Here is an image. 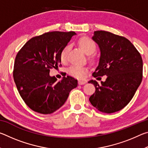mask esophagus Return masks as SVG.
<instances>
[{
  "label": "esophagus",
  "mask_w": 148,
  "mask_h": 148,
  "mask_svg": "<svg viewBox=\"0 0 148 148\" xmlns=\"http://www.w3.org/2000/svg\"><path fill=\"white\" fill-rule=\"evenodd\" d=\"M87 82V81H86V80H79L78 81V84L79 85H83V84H85Z\"/></svg>",
  "instance_id": "34e87169"
}]
</instances>
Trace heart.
<instances>
[{
	"instance_id": "1",
	"label": "heart",
	"mask_w": 148,
	"mask_h": 148,
	"mask_svg": "<svg viewBox=\"0 0 148 148\" xmlns=\"http://www.w3.org/2000/svg\"><path fill=\"white\" fill-rule=\"evenodd\" d=\"M78 44L81 49L87 55L93 53L96 50L97 46L95 42L89 37L82 36L78 40ZM70 50V46L67 45L62 49L61 53V59L62 62H65L67 60L68 53ZM69 73L71 76L76 78H84L87 73V69L86 67H82L77 65H72L69 69Z\"/></svg>"
}]
</instances>
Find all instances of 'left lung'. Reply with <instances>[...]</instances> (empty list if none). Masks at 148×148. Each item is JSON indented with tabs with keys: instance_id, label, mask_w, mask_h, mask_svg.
<instances>
[{
	"instance_id": "8db88e82",
	"label": "left lung",
	"mask_w": 148,
	"mask_h": 148,
	"mask_svg": "<svg viewBox=\"0 0 148 148\" xmlns=\"http://www.w3.org/2000/svg\"><path fill=\"white\" fill-rule=\"evenodd\" d=\"M92 38L101 51L99 63L92 76L107 77L100 85L95 80L89 82L96 89L89 101L99 111L114 113L129 104L141 84V55L128 39L112 32L95 31Z\"/></svg>"
}]
</instances>
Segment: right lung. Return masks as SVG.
Wrapping results in <instances>:
<instances>
[{"label": "right lung", "instance_id": "obj_1", "mask_svg": "<svg viewBox=\"0 0 148 148\" xmlns=\"http://www.w3.org/2000/svg\"><path fill=\"white\" fill-rule=\"evenodd\" d=\"M74 34V31L46 32L30 39L17 53L14 82L22 99L33 111L42 114L56 112L77 87V79L71 76L57 82L49 76L50 69L61 63L62 50Z\"/></svg>", "mask_w": 148, "mask_h": 148}]
</instances>
